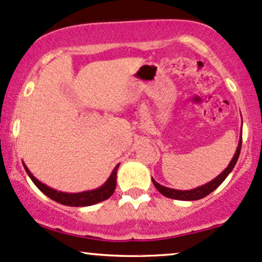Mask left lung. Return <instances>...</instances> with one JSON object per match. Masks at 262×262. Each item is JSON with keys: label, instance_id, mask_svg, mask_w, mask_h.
Wrapping results in <instances>:
<instances>
[{"label": "left lung", "instance_id": "8db88e82", "mask_svg": "<svg viewBox=\"0 0 262 262\" xmlns=\"http://www.w3.org/2000/svg\"><path fill=\"white\" fill-rule=\"evenodd\" d=\"M241 149H242V134H241V139H239L238 147H237V150H235L234 156H233V159L231 160V162H229V165L227 166V168H225V171H222V173H220V174L217 176L215 179H212L211 182L206 183V184H204V185H200V187H198L195 189H190V190H178V189L163 187V185L159 184V183H157L154 178H151V179H152L154 185H155V188L157 189V190H159L162 195H165L166 198H169V199L184 200V201H193V200L203 199V198L207 196L210 193H212V191L215 190L217 187H220V185L222 184V182L225 181L227 177H228V174L232 172V169L234 168L235 163H237V161H238L239 154H241Z\"/></svg>", "mask_w": 262, "mask_h": 262}]
</instances>
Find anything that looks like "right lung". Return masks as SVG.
Masks as SVG:
<instances>
[{
  "instance_id": "1",
  "label": "right lung",
  "mask_w": 262,
  "mask_h": 262,
  "mask_svg": "<svg viewBox=\"0 0 262 262\" xmlns=\"http://www.w3.org/2000/svg\"><path fill=\"white\" fill-rule=\"evenodd\" d=\"M23 166L34 184H35L46 196H49L50 199H52L53 201H56V203L58 204L67 205V206L83 207L91 206V205L101 203V201L107 200L111 196L116 189V184H117V169L119 167V163L115 167L111 176H110L108 179H107L101 187L93 189V190L81 191V193H64V191H58L56 190V189L50 188L49 185L43 184V183H41L39 179L34 177L33 173H31L29 171V168L25 166V163H23Z\"/></svg>"
}]
</instances>
